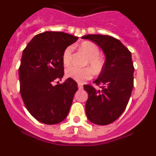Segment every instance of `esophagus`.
<instances>
[{
    "instance_id": "esophagus-1",
    "label": "esophagus",
    "mask_w": 156,
    "mask_h": 156,
    "mask_svg": "<svg viewBox=\"0 0 156 156\" xmlns=\"http://www.w3.org/2000/svg\"><path fill=\"white\" fill-rule=\"evenodd\" d=\"M78 89H79V90H82V89H83V86H82V83H78Z\"/></svg>"
}]
</instances>
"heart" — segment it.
Masks as SVG:
<instances>
[{"label": "heart", "mask_w": 156, "mask_h": 156, "mask_svg": "<svg viewBox=\"0 0 156 156\" xmlns=\"http://www.w3.org/2000/svg\"><path fill=\"white\" fill-rule=\"evenodd\" d=\"M79 48L88 56L86 64L90 65L93 70L96 73H99L102 70L104 62L101 58L99 57V49L98 46L92 42H83L79 45ZM72 48L68 47L65 49L62 54V62L64 66H69L71 62ZM90 67L78 68L75 66H70L66 70V76L67 78H72L78 82H84L93 77L94 71Z\"/></svg>", "instance_id": "obj_1"}]
</instances>
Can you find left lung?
I'll list each match as a JSON object with an SVG mask.
<instances>
[{"label":"left lung","instance_id":"obj_1","mask_svg":"<svg viewBox=\"0 0 156 156\" xmlns=\"http://www.w3.org/2000/svg\"><path fill=\"white\" fill-rule=\"evenodd\" d=\"M82 38L98 44L105 55L100 75L94 82L101 86L100 90L84 85V90L88 93L86 116L95 125H108L125 111L133 91L134 66L132 54L120 40L112 36L87 35Z\"/></svg>","mask_w":156,"mask_h":156}]
</instances>
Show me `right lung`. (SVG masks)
<instances>
[{
    "mask_svg": "<svg viewBox=\"0 0 156 156\" xmlns=\"http://www.w3.org/2000/svg\"><path fill=\"white\" fill-rule=\"evenodd\" d=\"M78 38L61 31H45L34 36L22 55L19 68L23 101L31 116L46 125H55L69 113L78 84L64 75L62 54Z\"/></svg>",
    "mask_w": 156,
    "mask_h": 156,
    "instance_id": "1",
    "label": "right lung"
}]
</instances>
